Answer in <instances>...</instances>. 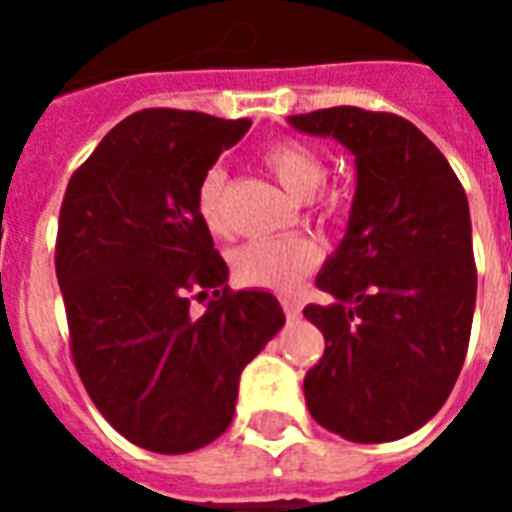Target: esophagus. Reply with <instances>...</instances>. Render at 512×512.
<instances>
[{
  "instance_id": "esophagus-1",
  "label": "esophagus",
  "mask_w": 512,
  "mask_h": 512,
  "mask_svg": "<svg viewBox=\"0 0 512 512\" xmlns=\"http://www.w3.org/2000/svg\"><path fill=\"white\" fill-rule=\"evenodd\" d=\"M282 310L288 315V321H299L301 318V304L296 296H285V299H282Z\"/></svg>"
}]
</instances>
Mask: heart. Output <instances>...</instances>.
Here are the masks:
<instances>
[{
	"mask_svg": "<svg viewBox=\"0 0 512 512\" xmlns=\"http://www.w3.org/2000/svg\"><path fill=\"white\" fill-rule=\"evenodd\" d=\"M263 164L271 169V175L279 180V186L290 191L293 197H310L321 186L323 156L315 147L282 139L263 153ZM224 200H227V172L222 167H211L202 175L197 186V213L208 230L222 233L224 224ZM321 260V246L304 238V235H274V238H257L244 244L233 257L235 277L268 290L296 288L304 274Z\"/></svg>",
	"mask_w": 512,
	"mask_h": 512,
	"instance_id": "b5f03b06",
	"label": "heart"
}]
</instances>
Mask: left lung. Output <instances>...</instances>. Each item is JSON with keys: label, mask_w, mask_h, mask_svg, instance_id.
Here are the masks:
<instances>
[{"label": "left lung", "mask_w": 512, "mask_h": 512, "mask_svg": "<svg viewBox=\"0 0 512 512\" xmlns=\"http://www.w3.org/2000/svg\"><path fill=\"white\" fill-rule=\"evenodd\" d=\"M288 123L354 156L348 227L304 307L326 351L304 378L312 419L359 444L403 439L450 397L472 334V219L450 161L414 123L334 106Z\"/></svg>", "instance_id": "8db88e82"}]
</instances>
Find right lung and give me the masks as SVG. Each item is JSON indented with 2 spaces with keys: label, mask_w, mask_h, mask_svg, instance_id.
<instances>
[{
  "label": "right lung",
  "mask_w": 512,
  "mask_h": 512,
  "mask_svg": "<svg viewBox=\"0 0 512 512\" xmlns=\"http://www.w3.org/2000/svg\"><path fill=\"white\" fill-rule=\"evenodd\" d=\"M249 120L145 109L73 172L60 211L57 282L87 395L136 447L200 450L230 428L238 378L285 312L274 293L227 288L197 213L202 175ZM191 289H213L202 316Z\"/></svg>",
  "instance_id": "right-lung-1"
}]
</instances>
